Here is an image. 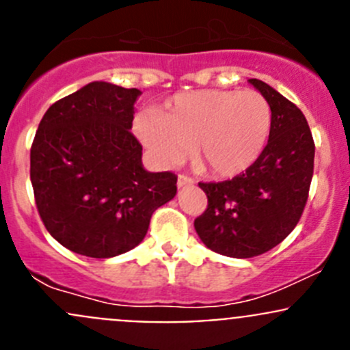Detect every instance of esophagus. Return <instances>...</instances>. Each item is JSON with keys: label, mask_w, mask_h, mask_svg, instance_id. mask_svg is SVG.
<instances>
[{"label": "esophagus", "mask_w": 350, "mask_h": 350, "mask_svg": "<svg viewBox=\"0 0 350 350\" xmlns=\"http://www.w3.org/2000/svg\"><path fill=\"white\" fill-rule=\"evenodd\" d=\"M193 183H195V181H193L189 176H186V174H179L178 176V186H179V188H185V186H191Z\"/></svg>", "instance_id": "esophagus-1"}]
</instances>
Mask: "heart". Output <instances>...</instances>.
<instances>
[{
	"label": "heart",
	"mask_w": 350,
	"mask_h": 350,
	"mask_svg": "<svg viewBox=\"0 0 350 350\" xmlns=\"http://www.w3.org/2000/svg\"><path fill=\"white\" fill-rule=\"evenodd\" d=\"M271 123L269 103L257 91L203 90L176 94L164 113H140L133 129L159 167H174L193 147L198 167L235 176L262 152Z\"/></svg>",
	"instance_id": "obj_1"
}]
</instances>
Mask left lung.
Wrapping results in <instances>:
<instances>
[{
  "label": "left lung",
  "mask_w": 350,
  "mask_h": 350,
  "mask_svg": "<svg viewBox=\"0 0 350 350\" xmlns=\"http://www.w3.org/2000/svg\"><path fill=\"white\" fill-rule=\"evenodd\" d=\"M249 83L273 113L269 140L252 165L221 183H200L208 206L196 234L213 252L249 259L267 252L301 218L313 178L315 144L301 109L259 79Z\"/></svg>",
  "instance_id": "8db88e82"
}]
</instances>
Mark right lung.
Wrapping results in <instances>:
<instances>
[{
    "instance_id": "1",
    "label": "right lung",
    "mask_w": 350,
    "mask_h": 350,
    "mask_svg": "<svg viewBox=\"0 0 350 350\" xmlns=\"http://www.w3.org/2000/svg\"><path fill=\"white\" fill-rule=\"evenodd\" d=\"M140 91L94 81L55 101L30 149L35 204L49 234L94 259L129 252L176 196L178 176L149 172L132 129Z\"/></svg>"
}]
</instances>
